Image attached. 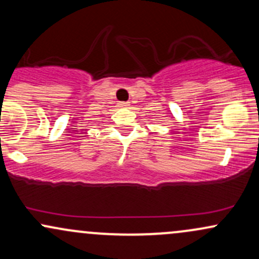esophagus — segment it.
<instances>
[{"instance_id": "esophagus-1", "label": "esophagus", "mask_w": 259, "mask_h": 259, "mask_svg": "<svg viewBox=\"0 0 259 259\" xmlns=\"http://www.w3.org/2000/svg\"><path fill=\"white\" fill-rule=\"evenodd\" d=\"M129 106V102H120L119 107H127Z\"/></svg>"}]
</instances>
